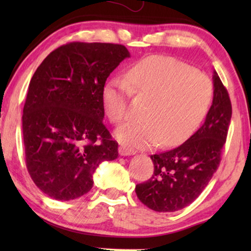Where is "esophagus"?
Listing matches in <instances>:
<instances>
[{"instance_id":"obj_1","label":"esophagus","mask_w":251,"mask_h":251,"mask_svg":"<svg viewBox=\"0 0 251 251\" xmlns=\"http://www.w3.org/2000/svg\"><path fill=\"white\" fill-rule=\"evenodd\" d=\"M119 153H120V155H121V156H129V155H133V154H135V151L130 150L126 146H120L119 147Z\"/></svg>"}]
</instances>
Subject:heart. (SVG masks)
<instances>
[{"label": "heart", "mask_w": 251, "mask_h": 251, "mask_svg": "<svg viewBox=\"0 0 251 251\" xmlns=\"http://www.w3.org/2000/svg\"><path fill=\"white\" fill-rule=\"evenodd\" d=\"M147 99L143 120L115 131L129 149H146L156 142L169 147L185 142L209 112L214 84L207 75L167 56H151L133 64L126 78H111L101 91L107 118L120 123L128 114L130 95Z\"/></svg>", "instance_id": "1"}]
</instances>
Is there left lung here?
I'll use <instances>...</instances> for the list:
<instances>
[{
    "label": "left lung",
    "instance_id": "8db88e82",
    "mask_svg": "<svg viewBox=\"0 0 251 251\" xmlns=\"http://www.w3.org/2000/svg\"><path fill=\"white\" fill-rule=\"evenodd\" d=\"M214 100L204 123L176 149L151 155L152 177L136 185V194L146 207L174 212L191 204L202 193L221 162L232 105L228 92L214 71Z\"/></svg>",
    "mask_w": 251,
    "mask_h": 251
}]
</instances>
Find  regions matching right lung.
Masks as SVG:
<instances>
[{"label":"right lung","mask_w":251,"mask_h":251,"mask_svg":"<svg viewBox=\"0 0 251 251\" xmlns=\"http://www.w3.org/2000/svg\"><path fill=\"white\" fill-rule=\"evenodd\" d=\"M129 57L121 44L72 42L53 50L34 73L23 137L27 170L48 197H82L92 188L99 164L118 157V143L102 123L101 91Z\"/></svg>","instance_id":"add662e5"}]
</instances>
